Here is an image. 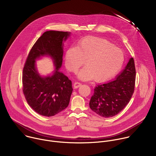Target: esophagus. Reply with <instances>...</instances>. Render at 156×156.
Listing matches in <instances>:
<instances>
[{
  "label": "esophagus",
  "instance_id": "34e87169",
  "mask_svg": "<svg viewBox=\"0 0 156 156\" xmlns=\"http://www.w3.org/2000/svg\"><path fill=\"white\" fill-rule=\"evenodd\" d=\"M81 86V83L80 82H75L74 83V87L75 88H78Z\"/></svg>",
  "mask_w": 156,
  "mask_h": 156
}]
</instances>
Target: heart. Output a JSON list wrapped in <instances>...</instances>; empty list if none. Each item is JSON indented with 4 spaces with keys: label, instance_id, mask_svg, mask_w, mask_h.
Segmentation results:
<instances>
[{
    "label": "heart",
    "instance_id": "obj_1",
    "mask_svg": "<svg viewBox=\"0 0 156 156\" xmlns=\"http://www.w3.org/2000/svg\"><path fill=\"white\" fill-rule=\"evenodd\" d=\"M125 60L123 51L106 39L85 37L78 47H70L66 52L65 63L70 72L76 73L82 65H87L78 73L84 81L93 78L102 82L115 76L122 69Z\"/></svg>",
    "mask_w": 156,
    "mask_h": 156
}]
</instances>
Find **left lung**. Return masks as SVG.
<instances>
[{
  "label": "left lung",
  "instance_id": "1",
  "mask_svg": "<svg viewBox=\"0 0 156 156\" xmlns=\"http://www.w3.org/2000/svg\"><path fill=\"white\" fill-rule=\"evenodd\" d=\"M135 78V62L131 57L115 80L96 86L90 102L91 109L105 118L117 115L129 102L134 93Z\"/></svg>",
  "mask_w": 156,
  "mask_h": 156
}]
</instances>
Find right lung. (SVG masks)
Wrapping results in <instances>:
<instances>
[{
    "label": "right lung",
    "instance_id": "add662e5",
    "mask_svg": "<svg viewBox=\"0 0 156 156\" xmlns=\"http://www.w3.org/2000/svg\"><path fill=\"white\" fill-rule=\"evenodd\" d=\"M70 33L48 31L36 41L30 51L22 75L23 92L29 105L37 114L54 116L68 107L73 88L72 81L59 72L62 64L63 41ZM51 56L56 66L52 76L42 77L37 72L35 60Z\"/></svg>",
    "mask_w": 156,
    "mask_h": 156
}]
</instances>
